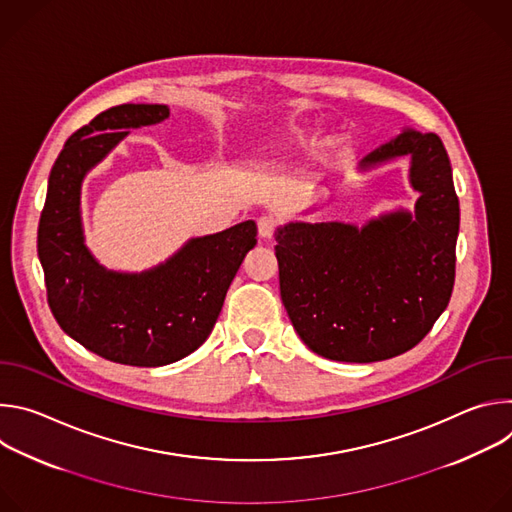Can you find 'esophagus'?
Instances as JSON below:
<instances>
[{
	"instance_id": "1",
	"label": "esophagus",
	"mask_w": 512,
	"mask_h": 512,
	"mask_svg": "<svg viewBox=\"0 0 512 512\" xmlns=\"http://www.w3.org/2000/svg\"><path fill=\"white\" fill-rule=\"evenodd\" d=\"M277 229V218L275 216H261L259 218V235L263 239H271Z\"/></svg>"
}]
</instances>
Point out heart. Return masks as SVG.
<instances>
[{"label":"heart","mask_w":512,"mask_h":512,"mask_svg":"<svg viewBox=\"0 0 512 512\" xmlns=\"http://www.w3.org/2000/svg\"><path fill=\"white\" fill-rule=\"evenodd\" d=\"M296 137H298V141H304V139H306V133H304V131H296Z\"/></svg>","instance_id":"heart-1"}]
</instances>
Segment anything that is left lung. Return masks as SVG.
<instances>
[{"label":"left lung","mask_w":512,"mask_h":512,"mask_svg":"<svg viewBox=\"0 0 512 512\" xmlns=\"http://www.w3.org/2000/svg\"><path fill=\"white\" fill-rule=\"evenodd\" d=\"M409 156L415 212L364 227L289 223L275 233L279 289L304 344L340 362H377L411 350L448 308L456 277L460 202L435 133L405 129L360 162L369 170Z\"/></svg>","instance_id":"8db88e82"}]
</instances>
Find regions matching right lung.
Wrapping results in <instances>:
<instances>
[{"mask_svg":"<svg viewBox=\"0 0 512 512\" xmlns=\"http://www.w3.org/2000/svg\"><path fill=\"white\" fill-rule=\"evenodd\" d=\"M166 105H117L72 133L58 154L38 225V257L58 326L87 350L129 367H164L212 332L227 289L257 245V225L190 239L141 273L107 271L85 247L81 184L127 135L168 119Z\"/></svg>","mask_w":512,"mask_h":512,"instance_id":"obj_1","label":"right lung"}]
</instances>
